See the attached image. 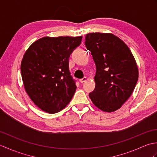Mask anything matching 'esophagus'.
<instances>
[{
	"instance_id": "34e87169",
	"label": "esophagus",
	"mask_w": 157,
	"mask_h": 157,
	"mask_svg": "<svg viewBox=\"0 0 157 157\" xmlns=\"http://www.w3.org/2000/svg\"><path fill=\"white\" fill-rule=\"evenodd\" d=\"M86 80H87V78H86V77H84V78H83L79 79V82H80L81 83H83V82H85Z\"/></svg>"
}]
</instances>
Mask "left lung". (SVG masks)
Masks as SVG:
<instances>
[{
    "label": "left lung",
    "mask_w": 157,
    "mask_h": 157,
    "mask_svg": "<svg viewBox=\"0 0 157 157\" xmlns=\"http://www.w3.org/2000/svg\"><path fill=\"white\" fill-rule=\"evenodd\" d=\"M85 38L96 67V86L90 98L102 111H115L132 95L138 82L136 60L125 42L111 33H90Z\"/></svg>",
    "instance_id": "8db88e82"
}]
</instances>
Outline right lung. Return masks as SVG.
Here are the masks:
<instances>
[{"instance_id":"obj_1","label":"right lung","mask_w":157,"mask_h":157,"mask_svg":"<svg viewBox=\"0 0 157 157\" xmlns=\"http://www.w3.org/2000/svg\"><path fill=\"white\" fill-rule=\"evenodd\" d=\"M82 39L46 36L33 43L23 55L21 72L25 90L43 111L58 113L71 101L76 85L69 69V58Z\"/></svg>"}]
</instances>
